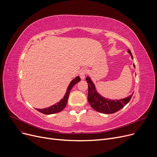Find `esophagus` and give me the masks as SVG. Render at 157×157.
Returning <instances> with one entry per match:
<instances>
[{"label":"esophagus","mask_w":157,"mask_h":157,"mask_svg":"<svg viewBox=\"0 0 157 157\" xmlns=\"http://www.w3.org/2000/svg\"><path fill=\"white\" fill-rule=\"evenodd\" d=\"M86 74V69H82L80 71V73H79V76H80L81 79H84L85 78Z\"/></svg>","instance_id":"esophagus-1"}]
</instances>
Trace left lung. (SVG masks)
<instances>
[{
	"instance_id": "obj_1",
	"label": "left lung",
	"mask_w": 157,
	"mask_h": 157,
	"mask_svg": "<svg viewBox=\"0 0 157 157\" xmlns=\"http://www.w3.org/2000/svg\"><path fill=\"white\" fill-rule=\"evenodd\" d=\"M128 53L130 55L133 59L132 55L130 49H128ZM135 68V65H133ZM88 83V101L92 108L95 111L104 114H113L122 109L131 99L134 93L124 98L119 100H112L108 98H105L101 95L97 91L95 85L90 76L86 78Z\"/></svg>"
}]
</instances>
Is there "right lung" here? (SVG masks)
Wrapping results in <instances>:
<instances>
[{"instance_id": "add662e5", "label": "right lung", "mask_w": 157, "mask_h": 157, "mask_svg": "<svg viewBox=\"0 0 157 157\" xmlns=\"http://www.w3.org/2000/svg\"><path fill=\"white\" fill-rule=\"evenodd\" d=\"M80 81H81V79H80L79 76H76L75 78L73 79L71 81V83H69V85L67 87V91H66V93H65L63 98H62L59 102H57V103L53 104V105H52L50 107H48V108H46L44 109H36L38 111H39L40 113H43L44 114H52L60 112L65 108V107L66 106V105H67L68 98L69 97V94H70V92H71L72 88Z\"/></svg>"}]
</instances>
